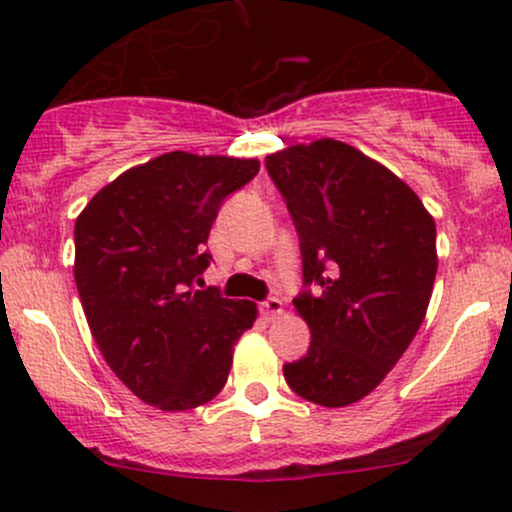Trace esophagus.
I'll use <instances>...</instances> for the list:
<instances>
[{
    "instance_id": "34e87169",
    "label": "esophagus",
    "mask_w": 512,
    "mask_h": 512,
    "mask_svg": "<svg viewBox=\"0 0 512 512\" xmlns=\"http://www.w3.org/2000/svg\"><path fill=\"white\" fill-rule=\"evenodd\" d=\"M281 310H284V305H281L279 298H274V296L260 303V313L264 320H274L276 315H281Z\"/></svg>"
}]
</instances>
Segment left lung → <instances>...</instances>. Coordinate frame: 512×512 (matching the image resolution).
<instances>
[{
    "mask_svg": "<svg viewBox=\"0 0 512 512\" xmlns=\"http://www.w3.org/2000/svg\"><path fill=\"white\" fill-rule=\"evenodd\" d=\"M267 173L301 240L293 305L310 327L284 378L308 402L346 407L383 383L424 322L436 221L407 182L337 139L276 151Z\"/></svg>",
    "mask_w": 512,
    "mask_h": 512,
    "instance_id": "8db88e82",
    "label": "left lung"
}]
</instances>
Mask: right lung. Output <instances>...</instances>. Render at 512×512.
Returning a JSON list of instances; mask_svg holds the SVG:
<instances>
[{
    "mask_svg": "<svg viewBox=\"0 0 512 512\" xmlns=\"http://www.w3.org/2000/svg\"><path fill=\"white\" fill-rule=\"evenodd\" d=\"M257 158L170 151L105 185L74 226V279L93 339L142 402L185 411L223 390L255 303L197 289L221 202Z\"/></svg>",
    "mask_w": 512,
    "mask_h": 512,
    "instance_id": "add662e5",
    "label": "right lung"
}]
</instances>
